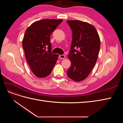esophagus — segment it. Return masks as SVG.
<instances>
[{
	"label": "esophagus",
	"instance_id": "34e87169",
	"mask_svg": "<svg viewBox=\"0 0 123 123\" xmlns=\"http://www.w3.org/2000/svg\"><path fill=\"white\" fill-rule=\"evenodd\" d=\"M59 57L61 59H64L66 57V56L65 55H60L59 56Z\"/></svg>",
	"mask_w": 123,
	"mask_h": 123
}]
</instances>
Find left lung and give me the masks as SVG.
Listing matches in <instances>:
<instances>
[{
	"mask_svg": "<svg viewBox=\"0 0 123 123\" xmlns=\"http://www.w3.org/2000/svg\"><path fill=\"white\" fill-rule=\"evenodd\" d=\"M72 31L68 76L75 81L86 79L97 61L100 42L95 28L86 22L67 20Z\"/></svg>",
	"mask_w": 123,
	"mask_h": 123,
	"instance_id": "obj_1",
	"label": "left lung"
}]
</instances>
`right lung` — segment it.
<instances>
[{"mask_svg": "<svg viewBox=\"0 0 123 123\" xmlns=\"http://www.w3.org/2000/svg\"><path fill=\"white\" fill-rule=\"evenodd\" d=\"M62 19H42L34 22L25 32L23 47L29 66L35 75L43 78L50 75L58 55L51 53L50 36Z\"/></svg>", "mask_w": 123, "mask_h": 123, "instance_id": "add662e5", "label": "right lung"}]
</instances>
